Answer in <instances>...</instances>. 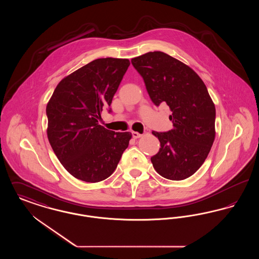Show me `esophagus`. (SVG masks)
Listing matches in <instances>:
<instances>
[{
    "mask_svg": "<svg viewBox=\"0 0 259 259\" xmlns=\"http://www.w3.org/2000/svg\"><path fill=\"white\" fill-rule=\"evenodd\" d=\"M132 136H133L134 139H138V138H141L143 135L140 134V133H138V132H132Z\"/></svg>",
    "mask_w": 259,
    "mask_h": 259,
    "instance_id": "esophagus-1",
    "label": "esophagus"
}]
</instances>
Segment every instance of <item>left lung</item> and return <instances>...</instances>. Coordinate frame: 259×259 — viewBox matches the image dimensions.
<instances>
[{"instance_id": "left-lung-1", "label": "left lung", "mask_w": 259, "mask_h": 259, "mask_svg": "<svg viewBox=\"0 0 259 259\" xmlns=\"http://www.w3.org/2000/svg\"><path fill=\"white\" fill-rule=\"evenodd\" d=\"M154 105L167 104L172 129L155 132L161 148L152 156L155 171L165 179L189 178L205 162L215 137V108L208 89L189 66L161 52L133 58Z\"/></svg>"}]
</instances>
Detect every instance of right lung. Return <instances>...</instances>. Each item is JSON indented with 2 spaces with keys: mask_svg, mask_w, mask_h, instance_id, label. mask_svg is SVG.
Wrapping results in <instances>:
<instances>
[{
  "mask_svg": "<svg viewBox=\"0 0 259 259\" xmlns=\"http://www.w3.org/2000/svg\"><path fill=\"white\" fill-rule=\"evenodd\" d=\"M130 61L99 58L65 76L47 105L48 138L63 167L77 180L98 183L117 167L132 138L99 125Z\"/></svg>",
  "mask_w": 259,
  "mask_h": 259,
  "instance_id": "obj_1",
  "label": "right lung"
}]
</instances>
